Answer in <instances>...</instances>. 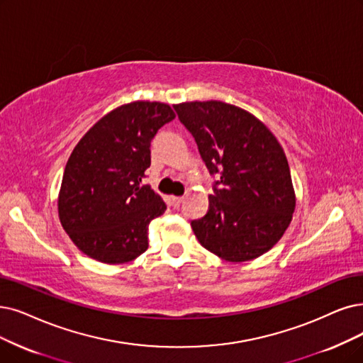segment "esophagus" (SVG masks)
<instances>
[{"label": "esophagus", "mask_w": 363, "mask_h": 363, "mask_svg": "<svg viewBox=\"0 0 363 363\" xmlns=\"http://www.w3.org/2000/svg\"><path fill=\"white\" fill-rule=\"evenodd\" d=\"M183 201H184L183 196H172V198H171V202H172L174 207H180V204H182Z\"/></svg>", "instance_id": "obj_1"}]
</instances>
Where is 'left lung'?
<instances>
[{
	"instance_id": "8db88e82",
	"label": "left lung",
	"mask_w": 363,
	"mask_h": 363,
	"mask_svg": "<svg viewBox=\"0 0 363 363\" xmlns=\"http://www.w3.org/2000/svg\"><path fill=\"white\" fill-rule=\"evenodd\" d=\"M210 174H217L208 211L192 220L202 247L228 262H245L274 247L295 211L287 159L269 129L222 101L174 106Z\"/></svg>"
}]
</instances>
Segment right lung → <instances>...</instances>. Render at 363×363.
Masks as SVG:
<instances>
[{"label":"right lung","instance_id":"add662e5","mask_svg":"<svg viewBox=\"0 0 363 363\" xmlns=\"http://www.w3.org/2000/svg\"><path fill=\"white\" fill-rule=\"evenodd\" d=\"M174 118L168 104L134 101L101 118L69 155L57 213L86 256L116 265L147 250L149 223L167 206L140 183L150 167V141Z\"/></svg>","mask_w":363,"mask_h":363}]
</instances>
